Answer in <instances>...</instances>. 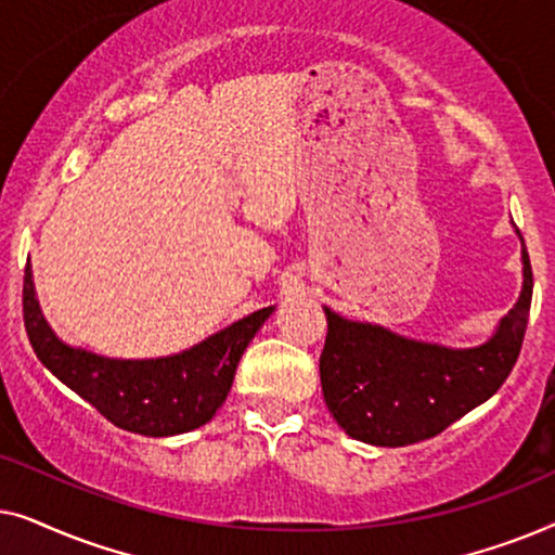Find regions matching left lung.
<instances>
[{"label": "left lung", "instance_id": "1", "mask_svg": "<svg viewBox=\"0 0 555 555\" xmlns=\"http://www.w3.org/2000/svg\"><path fill=\"white\" fill-rule=\"evenodd\" d=\"M515 234L522 245L520 298L480 346L427 344L323 308L328 318L321 353L323 399L348 437L376 447L422 442L503 386L518 361L533 298L526 242L518 227Z\"/></svg>", "mask_w": 555, "mask_h": 555}]
</instances>
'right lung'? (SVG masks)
Instances as JSON below:
<instances>
[{"label":"right lung","instance_id":"add662e5","mask_svg":"<svg viewBox=\"0 0 555 555\" xmlns=\"http://www.w3.org/2000/svg\"><path fill=\"white\" fill-rule=\"evenodd\" d=\"M22 310L37 359L67 389L120 429L143 437H173L207 424L224 404L242 353L275 306L255 310L202 344L162 359H108L60 340L37 302L29 262Z\"/></svg>","mask_w":555,"mask_h":555}]
</instances>
